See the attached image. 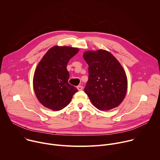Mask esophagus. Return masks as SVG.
<instances>
[{
  "label": "esophagus",
  "instance_id": "1",
  "mask_svg": "<svg viewBox=\"0 0 160 160\" xmlns=\"http://www.w3.org/2000/svg\"><path fill=\"white\" fill-rule=\"evenodd\" d=\"M77 89L78 90H82L83 89V87L81 86V85H79V86H77Z\"/></svg>",
  "mask_w": 160,
  "mask_h": 160
}]
</instances>
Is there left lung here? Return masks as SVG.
Masks as SVG:
<instances>
[{
    "label": "left lung",
    "mask_w": 160,
    "mask_h": 160,
    "mask_svg": "<svg viewBox=\"0 0 160 160\" xmlns=\"http://www.w3.org/2000/svg\"><path fill=\"white\" fill-rule=\"evenodd\" d=\"M83 57L88 65V80L84 88L91 102L101 111L118 106L127 90V77L121 64L106 50L87 51Z\"/></svg>",
    "instance_id": "1"
}]
</instances>
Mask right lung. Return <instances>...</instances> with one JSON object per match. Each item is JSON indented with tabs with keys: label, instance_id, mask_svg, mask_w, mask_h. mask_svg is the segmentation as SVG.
<instances>
[{
	"label": "right lung",
	"instance_id": "add662e5",
	"mask_svg": "<svg viewBox=\"0 0 160 160\" xmlns=\"http://www.w3.org/2000/svg\"><path fill=\"white\" fill-rule=\"evenodd\" d=\"M78 51L76 48L56 45L38 62L33 85L37 98L45 108L59 111L69 104L78 92L76 87L68 83L70 74L66 66Z\"/></svg>",
	"mask_w": 160,
	"mask_h": 160
}]
</instances>
